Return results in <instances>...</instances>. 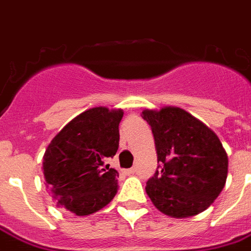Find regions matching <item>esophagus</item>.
I'll return each instance as SVG.
<instances>
[{
	"mask_svg": "<svg viewBox=\"0 0 251 251\" xmlns=\"http://www.w3.org/2000/svg\"><path fill=\"white\" fill-rule=\"evenodd\" d=\"M135 172H137V168H130V169H125V171H124V173L129 176V175H134Z\"/></svg>",
	"mask_w": 251,
	"mask_h": 251,
	"instance_id": "34e87169",
	"label": "esophagus"
}]
</instances>
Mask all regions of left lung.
Masks as SVG:
<instances>
[{"instance_id":"1","label":"left lung","mask_w":251,"mask_h":251,"mask_svg":"<svg viewBox=\"0 0 251 251\" xmlns=\"http://www.w3.org/2000/svg\"><path fill=\"white\" fill-rule=\"evenodd\" d=\"M161 167L146 183L153 206L171 218L201 214L226 186L228 155L218 135L178 106L145 109Z\"/></svg>"}]
</instances>
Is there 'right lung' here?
<instances>
[{
    "label": "right lung",
    "instance_id": "right-lung-1",
    "mask_svg": "<svg viewBox=\"0 0 251 251\" xmlns=\"http://www.w3.org/2000/svg\"><path fill=\"white\" fill-rule=\"evenodd\" d=\"M122 116V109L90 108L50 141L43 171L57 207L86 216L101 210L117 194L118 172L104 161L117 152Z\"/></svg>",
    "mask_w": 251,
    "mask_h": 251
}]
</instances>
